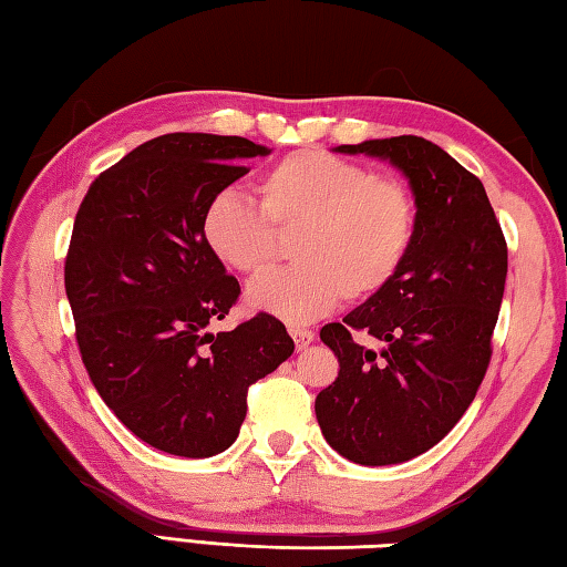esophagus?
<instances>
[{
    "label": "esophagus",
    "instance_id": "obj_1",
    "mask_svg": "<svg viewBox=\"0 0 567 567\" xmlns=\"http://www.w3.org/2000/svg\"><path fill=\"white\" fill-rule=\"evenodd\" d=\"M288 333H291V338H293V343H296L298 350L308 348V346H311V340H313V330H306V328H298V326L288 328Z\"/></svg>",
    "mask_w": 567,
    "mask_h": 567
}]
</instances>
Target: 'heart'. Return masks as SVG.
I'll return each mask as SVG.
<instances>
[{"mask_svg":"<svg viewBox=\"0 0 567 567\" xmlns=\"http://www.w3.org/2000/svg\"><path fill=\"white\" fill-rule=\"evenodd\" d=\"M259 205L221 189L202 209L209 251L237 274L274 261L279 231H293L296 264L256 279L247 301L288 323H308L340 298L375 296L400 271L416 229L410 187L333 153L296 151L259 177Z\"/></svg>","mask_w":567,"mask_h":567,"instance_id":"1","label":"heart"}]
</instances>
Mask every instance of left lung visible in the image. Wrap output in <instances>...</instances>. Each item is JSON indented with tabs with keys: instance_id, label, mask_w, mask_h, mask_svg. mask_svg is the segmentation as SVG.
<instances>
[{
	"instance_id": "1",
	"label": "left lung",
	"mask_w": 567,
	"mask_h": 567,
	"mask_svg": "<svg viewBox=\"0 0 567 567\" xmlns=\"http://www.w3.org/2000/svg\"><path fill=\"white\" fill-rule=\"evenodd\" d=\"M338 151L398 165L416 229L394 279L343 323L320 328L340 370L318 392L316 416L350 462L400 464L442 442L474 402L494 352L508 247L482 179L432 141L400 135Z\"/></svg>"
}]
</instances>
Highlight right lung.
Masks as SVG:
<instances>
[{
  "label": "right lung",
  "mask_w": 567,
  "mask_h": 567,
  "mask_svg": "<svg viewBox=\"0 0 567 567\" xmlns=\"http://www.w3.org/2000/svg\"><path fill=\"white\" fill-rule=\"evenodd\" d=\"M256 155L269 151L239 135L153 137L93 179L73 221L63 284L81 360L117 420L159 452L227 450L251 384L293 352L269 313L207 330L241 288L202 237V209Z\"/></svg>",
  "instance_id": "obj_1"
}]
</instances>
